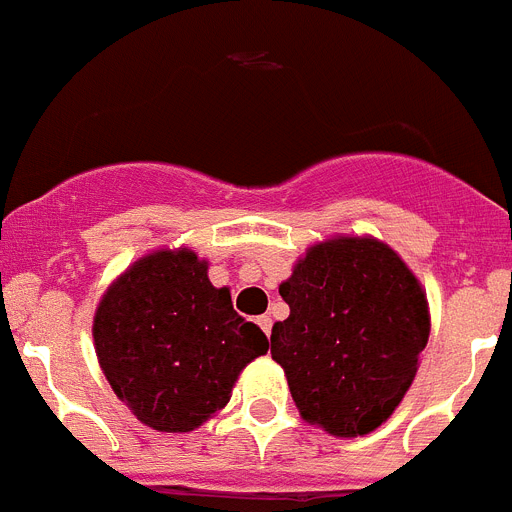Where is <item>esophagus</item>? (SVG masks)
<instances>
[{"instance_id":"34e87169","label":"esophagus","mask_w":512,"mask_h":512,"mask_svg":"<svg viewBox=\"0 0 512 512\" xmlns=\"http://www.w3.org/2000/svg\"><path fill=\"white\" fill-rule=\"evenodd\" d=\"M256 324H259V327L264 329L266 337L272 335V319H269V316H259V319H256Z\"/></svg>"}]
</instances>
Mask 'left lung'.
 I'll use <instances>...</instances> for the list:
<instances>
[{"mask_svg": "<svg viewBox=\"0 0 512 512\" xmlns=\"http://www.w3.org/2000/svg\"><path fill=\"white\" fill-rule=\"evenodd\" d=\"M272 327L298 411L335 437L382 426L416 377L429 340L426 295L398 253L371 238L319 243L280 285Z\"/></svg>", "mask_w": 512, "mask_h": 512, "instance_id": "8db88e82", "label": "left lung"}]
</instances>
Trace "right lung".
I'll use <instances>...</instances> for the list:
<instances>
[{
    "instance_id": "obj_1",
    "label": "right lung",
    "mask_w": 512,
    "mask_h": 512,
    "mask_svg": "<svg viewBox=\"0 0 512 512\" xmlns=\"http://www.w3.org/2000/svg\"><path fill=\"white\" fill-rule=\"evenodd\" d=\"M101 369L114 395L156 432H193L230 400L246 363L269 340L214 287L193 251L135 261L94 319Z\"/></svg>"
}]
</instances>
